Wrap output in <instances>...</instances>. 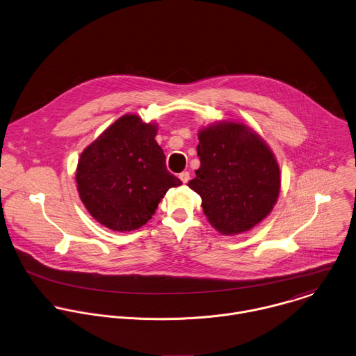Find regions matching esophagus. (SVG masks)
<instances>
[{"label": "esophagus", "instance_id": "obj_1", "mask_svg": "<svg viewBox=\"0 0 356 356\" xmlns=\"http://www.w3.org/2000/svg\"><path fill=\"white\" fill-rule=\"evenodd\" d=\"M179 177H180V180L186 184V183H188V180H190V173H188V172H181V173L179 175Z\"/></svg>", "mask_w": 356, "mask_h": 356}]
</instances>
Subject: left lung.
<instances>
[{
    "label": "left lung",
    "instance_id": "8db88e82",
    "mask_svg": "<svg viewBox=\"0 0 356 356\" xmlns=\"http://www.w3.org/2000/svg\"><path fill=\"white\" fill-rule=\"evenodd\" d=\"M198 140L201 166L188 187L200 194L209 223L226 236L251 230L279 197L280 169L273 152L243 123L211 124Z\"/></svg>",
    "mask_w": 356,
    "mask_h": 356
}]
</instances>
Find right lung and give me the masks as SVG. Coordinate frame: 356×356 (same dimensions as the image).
Returning <instances> with one entry per match:
<instances>
[{
	"mask_svg": "<svg viewBox=\"0 0 356 356\" xmlns=\"http://www.w3.org/2000/svg\"><path fill=\"white\" fill-rule=\"evenodd\" d=\"M156 124L124 115L80 155L76 183L90 215L115 232L145 225L158 204L180 179L166 169V156L155 141Z\"/></svg>",
	"mask_w": 356,
	"mask_h": 356,
	"instance_id": "add662e5",
	"label": "right lung"
}]
</instances>
